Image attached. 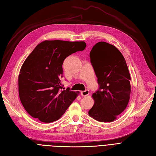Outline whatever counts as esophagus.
Masks as SVG:
<instances>
[{"label":"esophagus","mask_w":156,"mask_h":156,"mask_svg":"<svg viewBox=\"0 0 156 156\" xmlns=\"http://www.w3.org/2000/svg\"><path fill=\"white\" fill-rule=\"evenodd\" d=\"M90 93V91L88 90H86L85 91H81V95L83 97H86L87 95H89Z\"/></svg>","instance_id":"1"}]
</instances>
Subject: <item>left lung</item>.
<instances>
[{"mask_svg": "<svg viewBox=\"0 0 156 156\" xmlns=\"http://www.w3.org/2000/svg\"><path fill=\"white\" fill-rule=\"evenodd\" d=\"M99 88L93 94L94 105L88 111L100 122H112L126 109L130 95V76L122 53L114 45L97 43L90 53Z\"/></svg>", "mask_w": 156, "mask_h": 156, "instance_id": "left-lung-1", "label": "left lung"}]
</instances>
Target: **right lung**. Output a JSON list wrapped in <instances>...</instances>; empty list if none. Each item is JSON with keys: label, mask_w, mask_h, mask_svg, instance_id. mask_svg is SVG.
I'll return each instance as SVG.
<instances>
[{"label": "right lung", "mask_w": 156, "mask_h": 156, "mask_svg": "<svg viewBox=\"0 0 156 156\" xmlns=\"http://www.w3.org/2000/svg\"><path fill=\"white\" fill-rule=\"evenodd\" d=\"M86 47L84 41L47 40L27 57L20 71L18 91L22 105L31 117L51 122L65 113L78 92L62 90V64L67 57Z\"/></svg>", "instance_id": "right-lung-1"}]
</instances>
